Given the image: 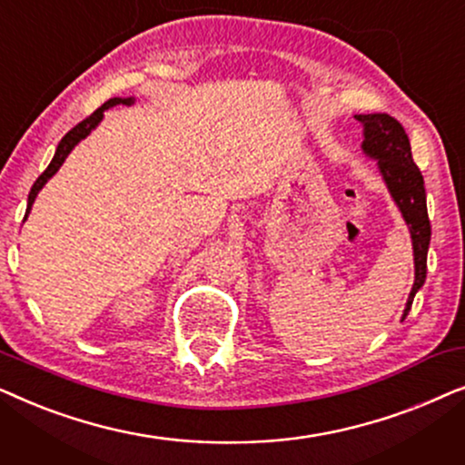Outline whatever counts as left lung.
Wrapping results in <instances>:
<instances>
[{
    "label": "left lung",
    "instance_id": "8db88e82",
    "mask_svg": "<svg viewBox=\"0 0 465 465\" xmlns=\"http://www.w3.org/2000/svg\"><path fill=\"white\" fill-rule=\"evenodd\" d=\"M355 120L364 126V142L361 152L372 161H377L379 173L390 190L393 203L409 226L412 241V256H415V283L406 301L402 320L409 315L412 298L425 283L428 272V250L431 239V226L428 218V203H425L423 175L412 161L411 142L402 124L390 114H355Z\"/></svg>",
    "mask_w": 465,
    "mask_h": 465
}]
</instances>
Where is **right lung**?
Here are the masks:
<instances>
[{
  "instance_id": "obj_1",
  "label": "right lung",
  "mask_w": 465,
  "mask_h": 465,
  "mask_svg": "<svg viewBox=\"0 0 465 465\" xmlns=\"http://www.w3.org/2000/svg\"><path fill=\"white\" fill-rule=\"evenodd\" d=\"M135 104V97H114V99H110V101H105L104 105L99 107L97 112H93L91 116H88L86 120H82L80 124H75L72 131L67 133L65 137L61 139L59 142V145H56V152H54V156H53V161H50V164H48V169L44 171V173L37 177L35 180V183L34 186H31V193H29V199H27V212H25V220H27V215H29V212H31V205H34V201H35V196L40 194V190L46 186V182L50 180V177H53L56 171L61 169V164L65 163V158L69 156V152H72L75 145H78L82 139H86L88 135H91V131H94L99 126V123L101 120H104V112L105 110H110V107H114V105H133ZM23 220V222H25Z\"/></svg>"
}]
</instances>
